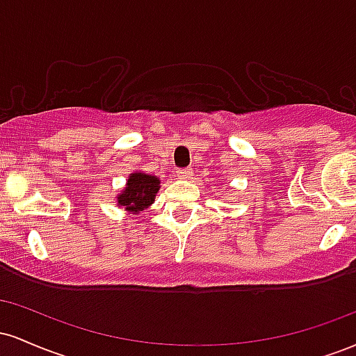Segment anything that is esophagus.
Wrapping results in <instances>:
<instances>
[{
	"label": "esophagus",
	"instance_id": "obj_1",
	"mask_svg": "<svg viewBox=\"0 0 356 356\" xmlns=\"http://www.w3.org/2000/svg\"><path fill=\"white\" fill-rule=\"evenodd\" d=\"M191 175H192V170L191 169L177 170V177L182 179V181H187V179H191Z\"/></svg>",
	"mask_w": 356,
	"mask_h": 356
}]
</instances>
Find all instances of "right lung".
Masks as SVG:
<instances>
[{"label": "right lung", "mask_w": 356, "mask_h": 356, "mask_svg": "<svg viewBox=\"0 0 356 356\" xmlns=\"http://www.w3.org/2000/svg\"><path fill=\"white\" fill-rule=\"evenodd\" d=\"M161 189V179L157 175L145 174L144 170H136L129 174L125 187L118 192L115 197L117 206L124 207L129 214L137 216L154 204L155 195Z\"/></svg>", "instance_id": "obj_1"}]
</instances>
